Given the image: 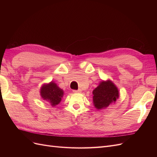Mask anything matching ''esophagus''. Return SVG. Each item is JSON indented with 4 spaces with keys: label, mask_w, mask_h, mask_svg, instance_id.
Masks as SVG:
<instances>
[{
    "label": "esophagus",
    "mask_w": 157,
    "mask_h": 157,
    "mask_svg": "<svg viewBox=\"0 0 157 157\" xmlns=\"http://www.w3.org/2000/svg\"><path fill=\"white\" fill-rule=\"evenodd\" d=\"M73 92L74 93H80V92H81V90H80V89L79 90H73Z\"/></svg>",
    "instance_id": "obj_1"
}]
</instances>
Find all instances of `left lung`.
Listing matches in <instances>:
<instances>
[{"instance_id":"8db88e82","label":"left lung","mask_w":157,"mask_h":157,"mask_svg":"<svg viewBox=\"0 0 157 157\" xmlns=\"http://www.w3.org/2000/svg\"><path fill=\"white\" fill-rule=\"evenodd\" d=\"M93 94L94 106L98 109L107 107L111 103L115 102L119 96L117 88L110 80L101 82L95 88Z\"/></svg>"}]
</instances>
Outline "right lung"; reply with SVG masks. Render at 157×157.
I'll return each instance as SVG.
<instances>
[{
	"label": "right lung",
	"mask_w": 157,
	"mask_h": 157,
	"mask_svg": "<svg viewBox=\"0 0 157 157\" xmlns=\"http://www.w3.org/2000/svg\"><path fill=\"white\" fill-rule=\"evenodd\" d=\"M63 95V90L53 82L43 85L40 90V96L42 98L49 101L52 106H56L59 104Z\"/></svg>",
	"instance_id": "right-lung-1"
}]
</instances>
